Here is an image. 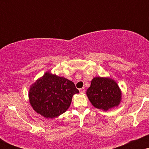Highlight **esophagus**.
I'll return each mask as SVG.
<instances>
[{
    "instance_id": "1",
    "label": "esophagus",
    "mask_w": 149,
    "mask_h": 149,
    "mask_svg": "<svg viewBox=\"0 0 149 149\" xmlns=\"http://www.w3.org/2000/svg\"><path fill=\"white\" fill-rule=\"evenodd\" d=\"M79 91H80V93H84V92H85V88H83L79 89Z\"/></svg>"
}]
</instances>
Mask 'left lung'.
I'll use <instances>...</instances> for the list:
<instances>
[{"label": "left lung", "mask_w": 149, "mask_h": 149, "mask_svg": "<svg viewBox=\"0 0 149 149\" xmlns=\"http://www.w3.org/2000/svg\"><path fill=\"white\" fill-rule=\"evenodd\" d=\"M86 95L93 107L104 111L118 107L122 100L118 85L109 77H95L91 81Z\"/></svg>", "instance_id": "8db88e82"}]
</instances>
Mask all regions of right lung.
<instances>
[{
  "instance_id": "obj_1",
  "label": "right lung",
  "mask_w": 149,
  "mask_h": 149,
  "mask_svg": "<svg viewBox=\"0 0 149 149\" xmlns=\"http://www.w3.org/2000/svg\"><path fill=\"white\" fill-rule=\"evenodd\" d=\"M78 93L73 82L47 71L30 86L29 100L37 113L54 118L67 111Z\"/></svg>"
}]
</instances>
